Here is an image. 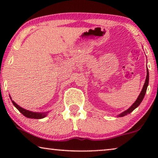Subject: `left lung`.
<instances>
[{"mask_svg": "<svg viewBox=\"0 0 158 158\" xmlns=\"http://www.w3.org/2000/svg\"><path fill=\"white\" fill-rule=\"evenodd\" d=\"M148 83H149V72H148V70L147 71V77H146V80H145V83L144 84V86H143V88H142L141 93H140L139 97H138L137 100L135 103H133V105L131 106L127 110V111H125L124 112H123L120 114L118 116H124L127 115V114H130L131 111H133L134 110H135L137 106H139V105L141 103V102L143 100L144 97V95H145V93L147 91V88H148Z\"/></svg>", "mask_w": 158, "mask_h": 158, "instance_id": "1", "label": "left lung"}]
</instances>
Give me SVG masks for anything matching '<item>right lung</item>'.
Wrapping results in <instances>:
<instances>
[{"mask_svg":"<svg viewBox=\"0 0 158 158\" xmlns=\"http://www.w3.org/2000/svg\"><path fill=\"white\" fill-rule=\"evenodd\" d=\"M10 99H11V98H10ZM12 103H13V104L15 106V107H16V109H18L19 111L23 114V116H25L26 117H27V118H36V119H39V118H44V116L47 115V114H46L47 113H44V114H43V113H35V112H32V111H28V110H26V109H23V108H21V107L17 105L14 101H12Z\"/></svg>","mask_w":158,"mask_h":158,"instance_id":"obj_1","label":"right lung"}]
</instances>
